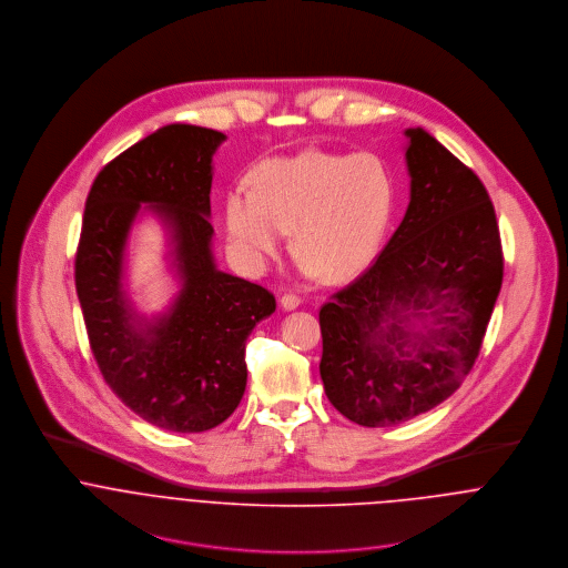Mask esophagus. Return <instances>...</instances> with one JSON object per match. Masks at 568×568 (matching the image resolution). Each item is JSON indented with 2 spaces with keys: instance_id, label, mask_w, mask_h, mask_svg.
Wrapping results in <instances>:
<instances>
[{
  "instance_id": "obj_1",
  "label": "esophagus",
  "mask_w": 568,
  "mask_h": 568,
  "mask_svg": "<svg viewBox=\"0 0 568 568\" xmlns=\"http://www.w3.org/2000/svg\"><path fill=\"white\" fill-rule=\"evenodd\" d=\"M280 304H282L284 311H295V308L302 304V297L295 295V293H284L282 300H280Z\"/></svg>"
}]
</instances>
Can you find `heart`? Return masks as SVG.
<instances>
[{
  "label": "heart",
  "mask_w": 568,
  "mask_h": 568,
  "mask_svg": "<svg viewBox=\"0 0 568 568\" xmlns=\"http://www.w3.org/2000/svg\"><path fill=\"white\" fill-rule=\"evenodd\" d=\"M396 176L374 151H304L257 163L251 192L225 199V232L248 264L275 257L284 232L325 282L358 275L378 253L396 212Z\"/></svg>",
  "instance_id": "heart-1"
}]
</instances>
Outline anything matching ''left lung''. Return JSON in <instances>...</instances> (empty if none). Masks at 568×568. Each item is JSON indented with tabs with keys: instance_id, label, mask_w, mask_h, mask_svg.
Masks as SVG:
<instances>
[{
	"instance_id": "8db88e82",
	"label": "left lung",
	"mask_w": 568,
	"mask_h": 568,
	"mask_svg": "<svg viewBox=\"0 0 568 568\" xmlns=\"http://www.w3.org/2000/svg\"><path fill=\"white\" fill-rule=\"evenodd\" d=\"M405 135V219L376 262L320 311L325 396L369 428L406 422L459 389L503 284L486 185L424 129Z\"/></svg>"
}]
</instances>
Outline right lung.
Instances as JSON below:
<instances>
[{
	"label": "right lung",
	"mask_w": 568,
	"mask_h": 568,
	"mask_svg": "<svg viewBox=\"0 0 568 568\" xmlns=\"http://www.w3.org/2000/svg\"><path fill=\"white\" fill-rule=\"evenodd\" d=\"M225 135L168 124L106 163L87 196L77 293L102 378L149 424L203 433L243 400L244 343L275 297L216 268L210 223L212 158ZM144 202L171 232L182 291L168 314L138 316L125 297L123 253Z\"/></svg>",
	"instance_id": "obj_1"
}]
</instances>
